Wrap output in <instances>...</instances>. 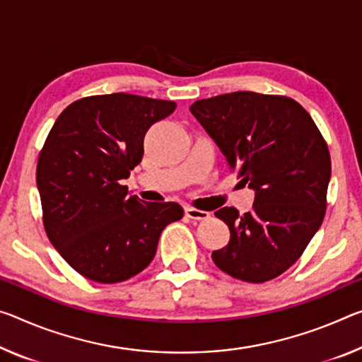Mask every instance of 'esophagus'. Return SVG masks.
<instances>
[{
	"mask_svg": "<svg viewBox=\"0 0 362 362\" xmlns=\"http://www.w3.org/2000/svg\"><path fill=\"white\" fill-rule=\"evenodd\" d=\"M185 216L190 217V219H193V221H206L209 217V212L197 209V208H192V206H187Z\"/></svg>",
	"mask_w": 362,
	"mask_h": 362,
	"instance_id": "esophagus-1",
	"label": "esophagus"
}]
</instances>
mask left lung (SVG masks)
<instances>
[{"label":"left lung","instance_id":"left-lung-1","mask_svg":"<svg viewBox=\"0 0 362 362\" xmlns=\"http://www.w3.org/2000/svg\"><path fill=\"white\" fill-rule=\"evenodd\" d=\"M190 111L221 148L240 183L256 192L251 211L214 212L230 240L212 251L222 272L250 284L284 274L324 221L330 153L313 117L284 95L233 91L198 100Z\"/></svg>","mask_w":362,"mask_h":362}]
</instances>
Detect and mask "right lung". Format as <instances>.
<instances>
[{
  "label": "right lung",
  "instance_id": "right-lung-1",
  "mask_svg": "<svg viewBox=\"0 0 362 362\" xmlns=\"http://www.w3.org/2000/svg\"><path fill=\"white\" fill-rule=\"evenodd\" d=\"M175 107L130 93L95 95L69 105L49 130L37 163L45 232L83 277L117 284L140 274L160 232L183 217L180 204L141 202L120 183L141 163L148 129Z\"/></svg>",
  "mask_w": 362,
  "mask_h": 362
}]
</instances>
